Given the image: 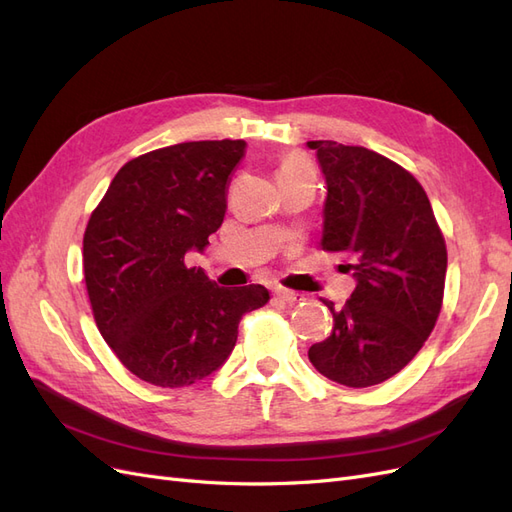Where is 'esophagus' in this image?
I'll list each match as a JSON object with an SVG mask.
<instances>
[{"instance_id":"1","label":"esophagus","mask_w":512,"mask_h":512,"mask_svg":"<svg viewBox=\"0 0 512 512\" xmlns=\"http://www.w3.org/2000/svg\"><path fill=\"white\" fill-rule=\"evenodd\" d=\"M274 296H276V300H281V302H285V304H296L298 300H302V296L296 294V291L281 289V287L274 289Z\"/></svg>"}]
</instances>
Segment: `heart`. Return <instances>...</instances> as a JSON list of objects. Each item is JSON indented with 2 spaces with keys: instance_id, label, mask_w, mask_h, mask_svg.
<instances>
[{
  "instance_id": "obj_1",
  "label": "heart",
  "mask_w": 512,
  "mask_h": 512,
  "mask_svg": "<svg viewBox=\"0 0 512 512\" xmlns=\"http://www.w3.org/2000/svg\"><path fill=\"white\" fill-rule=\"evenodd\" d=\"M300 169H311L309 167V163H306V160L302 158V156H296V154H291V156H287L283 163H281V169H279V173H287V171H300Z\"/></svg>"
}]
</instances>
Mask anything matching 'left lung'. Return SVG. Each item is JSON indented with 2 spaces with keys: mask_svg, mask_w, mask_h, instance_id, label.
<instances>
[{
  "mask_svg": "<svg viewBox=\"0 0 512 512\" xmlns=\"http://www.w3.org/2000/svg\"><path fill=\"white\" fill-rule=\"evenodd\" d=\"M306 145L328 186L319 244L343 253L341 270L356 279L341 311L326 302L334 326L309 360L349 388L382 384L420 352L440 315L446 242L410 171L360 145Z\"/></svg>",
  "mask_w": 512,
  "mask_h": 512,
  "instance_id": "obj_1",
  "label": "left lung"
}]
</instances>
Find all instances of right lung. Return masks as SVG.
I'll use <instances>...</instances> for the list:
<instances>
[{"label":"right lung","instance_id":"obj_1","mask_svg":"<svg viewBox=\"0 0 512 512\" xmlns=\"http://www.w3.org/2000/svg\"><path fill=\"white\" fill-rule=\"evenodd\" d=\"M244 148L188 141L128 160L90 216L83 272L96 326L143 382L182 388L221 369L242 315L270 300L264 285L225 289L186 266L223 225Z\"/></svg>","mask_w":512,"mask_h":512}]
</instances>
